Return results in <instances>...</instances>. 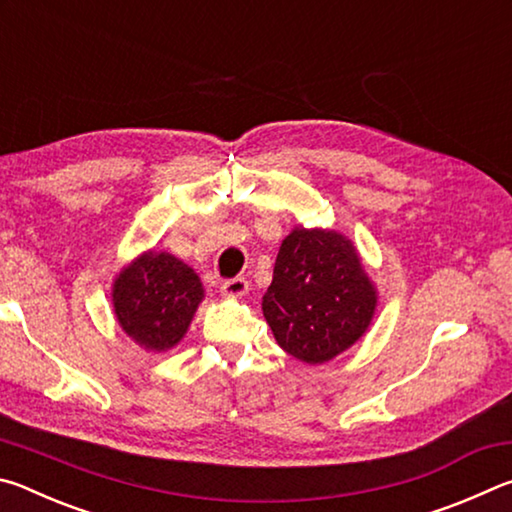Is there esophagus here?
<instances>
[{
	"label": "esophagus",
	"instance_id": "34e87169",
	"mask_svg": "<svg viewBox=\"0 0 512 512\" xmlns=\"http://www.w3.org/2000/svg\"><path fill=\"white\" fill-rule=\"evenodd\" d=\"M248 291V280L246 277H232V280H225L221 284V293L225 298H239Z\"/></svg>",
	"mask_w": 512,
	"mask_h": 512
}]
</instances>
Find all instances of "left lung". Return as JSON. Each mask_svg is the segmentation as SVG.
Masks as SVG:
<instances>
[{
    "mask_svg": "<svg viewBox=\"0 0 512 512\" xmlns=\"http://www.w3.org/2000/svg\"><path fill=\"white\" fill-rule=\"evenodd\" d=\"M377 291L352 241L332 230L296 228L282 241L262 309L275 341L316 366L366 332Z\"/></svg>",
    "mask_w": 512,
    "mask_h": 512,
    "instance_id": "8db88e82",
    "label": "left lung"
}]
</instances>
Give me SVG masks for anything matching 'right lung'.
<instances>
[{"instance_id": "right-lung-1", "label": "right lung", "mask_w": 512, "mask_h": 512, "mask_svg": "<svg viewBox=\"0 0 512 512\" xmlns=\"http://www.w3.org/2000/svg\"><path fill=\"white\" fill-rule=\"evenodd\" d=\"M201 300L203 284L192 268L155 250L124 268L112 289L121 329L153 352L169 350L183 339Z\"/></svg>"}]
</instances>
